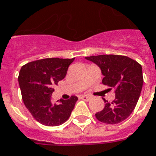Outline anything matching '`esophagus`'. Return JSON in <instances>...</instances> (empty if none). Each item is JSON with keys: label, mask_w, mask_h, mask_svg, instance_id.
<instances>
[{"label": "esophagus", "mask_w": 156, "mask_h": 156, "mask_svg": "<svg viewBox=\"0 0 156 156\" xmlns=\"http://www.w3.org/2000/svg\"><path fill=\"white\" fill-rule=\"evenodd\" d=\"M80 98L82 100H85V101H88V100H90V99L91 97L89 96V95H80Z\"/></svg>", "instance_id": "obj_1"}]
</instances>
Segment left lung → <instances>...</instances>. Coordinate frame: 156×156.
Wrapping results in <instances>:
<instances>
[{
	"label": "left lung",
	"instance_id": "obj_1",
	"mask_svg": "<svg viewBox=\"0 0 156 156\" xmlns=\"http://www.w3.org/2000/svg\"><path fill=\"white\" fill-rule=\"evenodd\" d=\"M102 71L104 85L115 90V100L104 101V108L95 117L103 123L115 125L125 121L135 106L143 84L142 66L135 60L122 55H98L86 57Z\"/></svg>",
	"mask_w": 156,
	"mask_h": 156
}]
</instances>
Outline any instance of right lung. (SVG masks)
Segmentation results:
<instances>
[{
    "instance_id": "obj_1",
    "label": "right lung",
    "mask_w": 156,
    "mask_h": 156,
    "mask_svg": "<svg viewBox=\"0 0 156 156\" xmlns=\"http://www.w3.org/2000/svg\"><path fill=\"white\" fill-rule=\"evenodd\" d=\"M72 59L45 58L31 61L21 68L18 83L22 99L34 118L46 126H57L65 123L73 111L78 98L51 101L53 87L66 77Z\"/></svg>"
}]
</instances>
